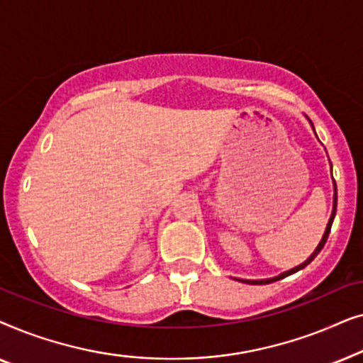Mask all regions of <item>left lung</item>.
<instances>
[{
    "label": "left lung",
    "mask_w": 363,
    "mask_h": 363,
    "mask_svg": "<svg viewBox=\"0 0 363 363\" xmlns=\"http://www.w3.org/2000/svg\"><path fill=\"white\" fill-rule=\"evenodd\" d=\"M307 121H309V118H307ZM309 123H311L312 130H314V123H312L311 121H309ZM314 133H315V130H314ZM330 170H332V165H330ZM332 182H334V206H332V215H330V218H329V223H327V226H325L324 236H322V240H320L319 245H317V247H315V250H314V252H312V255H311L309 257H307V259H306L304 262H302V264L296 266V267H292V269L286 271V272H282V274H279V276H274V277H267V279H238V281H241V282H246V284H269V282H274V281L284 279V277L291 276V274H294V272L301 271V269H304V267H306L307 264H309L311 261H314V257H315L317 255H319V252L322 251V247H324L325 241H327V238H329V233H330L332 223H334V218H335V211H337V185H335V180H332Z\"/></svg>",
    "instance_id": "1"
}]
</instances>
